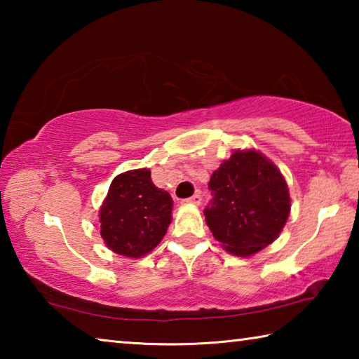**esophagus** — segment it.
Masks as SVG:
<instances>
[{
	"instance_id": "1",
	"label": "esophagus",
	"mask_w": 359,
	"mask_h": 359,
	"mask_svg": "<svg viewBox=\"0 0 359 359\" xmlns=\"http://www.w3.org/2000/svg\"><path fill=\"white\" fill-rule=\"evenodd\" d=\"M182 204H193V205H199L201 204V194H194L191 198H187L182 201Z\"/></svg>"
}]
</instances>
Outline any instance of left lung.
<instances>
[{
    "label": "left lung",
    "instance_id": "1",
    "mask_svg": "<svg viewBox=\"0 0 359 359\" xmlns=\"http://www.w3.org/2000/svg\"><path fill=\"white\" fill-rule=\"evenodd\" d=\"M205 223L224 250L252 257L280 236L291 210L287 180L255 149L234 150L212 174Z\"/></svg>",
    "mask_w": 359,
    "mask_h": 359
}]
</instances>
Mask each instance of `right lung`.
<instances>
[{
  "instance_id": "1",
  "label": "right lung",
  "mask_w": 359,
  "mask_h": 359,
  "mask_svg": "<svg viewBox=\"0 0 359 359\" xmlns=\"http://www.w3.org/2000/svg\"><path fill=\"white\" fill-rule=\"evenodd\" d=\"M171 222V194L155 187L147 168L118 174L100 208L102 241L126 258H142L154 250Z\"/></svg>"
}]
</instances>
